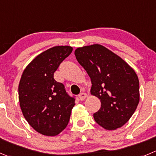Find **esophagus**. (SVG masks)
<instances>
[{
	"mask_svg": "<svg viewBox=\"0 0 156 156\" xmlns=\"http://www.w3.org/2000/svg\"><path fill=\"white\" fill-rule=\"evenodd\" d=\"M87 94L84 93V92H82V93H81L79 94V98H80V100H81V101H84L85 98H87Z\"/></svg>",
	"mask_w": 156,
	"mask_h": 156,
	"instance_id": "obj_1",
	"label": "esophagus"
}]
</instances>
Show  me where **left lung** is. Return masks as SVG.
I'll return each mask as SVG.
<instances>
[{"instance_id": "left-lung-1", "label": "left lung", "mask_w": 156, "mask_h": 156, "mask_svg": "<svg viewBox=\"0 0 156 156\" xmlns=\"http://www.w3.org/2000/svg\"><path fill=\"white\" fill-rule=\"evenodd\" d=\"M75 55L91 80L90 94L101 100V108L94 113L96 123L107 130L123 126L140 102V83L135 71L100 44L77 48Z\"/></svg>"}]
</instances>
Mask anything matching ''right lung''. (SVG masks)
<instances>
[{"label": "right lung", "instance_id": "1", "mask_svg": "<svg viewBox=\"0 0 156 156\" xmlns=\"http://www.w3.org/2000/svg\"><path fill=\"white\" fill-rule=\"evenodd\" d=\"M72 49L58 46L44 51L26 67L20 81L23 115L36 132L44 136H55L66 129L75 104L63 84L54 79L55 72Z\"/></svg>", "mask_w": 156, "mask_h": 156}]
</instances>
